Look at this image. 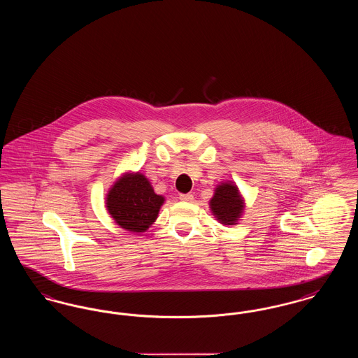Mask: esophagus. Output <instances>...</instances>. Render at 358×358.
I'll use <instances>...</instances> for the list:
<instances>
[{
  "instance_id": "obj_1",
  "label": "esophagus",
  "mask_w": 358,
  "mask_h": 358,
  "mask_svg": "<svg viewBox=\"0 0 358 358\" xmlns=\"http://www.w3.org/2000/svg\"><path fill=\"white\" fill-rule=\"evenodd\" d=\"M193 194L192 193H187V194H180V200L185 201V203H192L193 201Z\"/></svg>"
}]
</instances>
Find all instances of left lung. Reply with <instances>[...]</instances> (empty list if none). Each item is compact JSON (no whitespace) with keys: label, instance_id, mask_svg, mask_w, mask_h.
<instances>
[{"label":"left lung","instance_id":"obj_1","mask_svg":"<svg viewBox=\"0 0 358 358\" xmlns=\"http://www.w3.org/2000/svg\"><path fill=\"white\" fill-rule=\"evenodd\" d=\"M209 208L217 222L224 225H235L244 212L245 203L236 184L227 181L219 184L215 189L213 197L209 201Z\"/></svg>","mask_w":358,"mask_h":358}]
</instances>
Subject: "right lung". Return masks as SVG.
Returning a JSON list of instances; mask_svg holds the SVG:
<instances>
[{
	"label": "right lung",
	"instance_id": "obj_1",
	"mask_svg": "<svg viewBox=\"0 0 358 358\" xmlns=\"http://www.w3.org/2000/svg\"><path fill=\"white\" fill-rule=\"evenodd\" d=\"M164 201L165 197L155 194L150 181L142 173L127 171L110 187L106 208L120 228L141 234L157 220Z\"/></svg>",
	"mask_w": 358,
	"mask_h": 358
}]
</instances>
